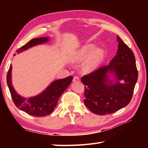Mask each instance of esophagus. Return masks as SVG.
Wrapping results in <instances>:
<instances>
[{
    "label": "esophagus",
    "instance_id": "esophagus-1",
    "mask_svg": "<svg viewBox=\"0 0 148 148\" xmlns=\"http://www.w3.org/2000/svg\"><path fill=\"white\" fill-rule=\"evenodd\" d=\"M73 81L74 82H79V78L77 76H74L73 78Z\"/></svg>",
    "mask_w": 148,
    "mask_h": 148
}]
</instances>
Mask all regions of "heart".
I'll return each mask as SVG.
<instances>
[{
	"label": "heart",
	"instance_id": "b5f03b06",
	"mask_svg": "<svg viewBox=\"0 0 148 148\" xmlns=\"http://www.w3.org/2000/svg\"><path fill=\"white\" fill-rule=\"evenodd\" d=\"M95 48V46L94 45L84 46L80 51V56H82L83 58H86L87 56L90 55V53L93 51ZM103 55H104V51L102 49H97L95 51H94L85 65L86 70L88 71L93 70L95 67V66L98 64V63L101 60Z\"/></svg>",
	"mask_w": 148,
	"mask_h": 148
}]
</instances>
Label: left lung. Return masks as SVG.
Segmentation results:
<instances>
[{
	"label": "left lung",
	"instance_id": "left-lung-1",
	"mask_svg": "<svg viewBox=\"0 0 148 148\" xmlns=\"http://www.w3.org/2000/svg\"><path fill=\"white\" fill-rule=\"evenodd\" d=\"M117 37V53L110 64L81 77L85 85L84 104L98 115L112 114L127 106L132 97L137 81L138 71L134 53ZM109 72L114 73L116 83L108 79Z\"/></svg>",
	"mask_w": 148,
	"mask_h": 148
}]
</instances>
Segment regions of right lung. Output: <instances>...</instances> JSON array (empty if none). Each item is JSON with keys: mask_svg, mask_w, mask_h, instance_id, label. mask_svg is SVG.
<instances>
[{"mask_svg": "<svg viewBox=\"0 0 148 148\" xmlns=\"http://www.w3.org/2000/svg\"><path fill=\"white\" fill-rule=\"evenodd\" d=\"M47 37H40L30 40L26 45L21 46L16 50L20 53L25 51L31 47L47 42ZM11 65L7 74V84L15 106L21 111L36 117H42L51 114L57 104L58 100L62 93L67 88L72 82L73 76H68L64 79L53 81L50 85L39 95L25 99L20 96L16 92L11 83Z\"/></svg>", "mask_w": 148, "mask_h": 148, "instance_id": "1", "label": "right lung"}]
</instances>
